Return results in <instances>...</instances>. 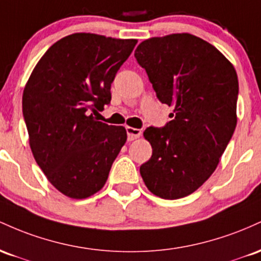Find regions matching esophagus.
Returning <instances> with one entry per match:
<instances>
[{
    "label": "esophagus",
    "instance_id": "34e87169",
    "mask_svg": "<svg viewBox=\"0 0 261 261\" xmlns=\"http://www.w3.org/2000/svg\"><path fill=\"white\" fill-rule=\"evenodd\" d=\"M127 130V136H128V140L132 142L134 139H138L140 136H142V130L138 129V128H133V127H127L125 128Z\"/></svg>",
    "mask_w": 261,
    "mask_h": 261
}]
</instances>
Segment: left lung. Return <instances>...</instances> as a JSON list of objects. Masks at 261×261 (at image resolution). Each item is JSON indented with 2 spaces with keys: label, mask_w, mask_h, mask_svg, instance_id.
<instances>
[{
  "label": "left lung",
  "mask_w": 261,
  "mask_h": 261,
  "mask_svg": "<svg viewBox=\"0 0 261 261\" xmlns=\"http://www.w3.org/2000/svg\"><path fill=\"white\" fill-rule=\"evenodd\" d=\"M134 57L158 98L174 106L165 127L144 130L153 154L140 175L151 194L177 200L203 185L232 138L238 76L217 48L189 33L149 38Z\"/></svg>",
  "instance_id": "1"
}]
</instances>
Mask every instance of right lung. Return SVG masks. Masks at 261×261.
<instances>
[{
  "instance_id": "obj_1",
  "label": "right lung",
  "mask_w": 261,
  "mask_h": 261,
  "mask_svg": "<svg viewBox=\"0 0 261 261\" xmlns=\"http://www.w3.org/2000/svg\"><path fill=\"white\" fill-rule=\"evenodd\" d=\"M138 40L93 33L61 38L40 58L23 91L29 146L49 182L75 200L98 192L127 140L95 116Z\"/></svg>"
}]
</instances>
